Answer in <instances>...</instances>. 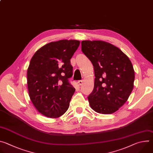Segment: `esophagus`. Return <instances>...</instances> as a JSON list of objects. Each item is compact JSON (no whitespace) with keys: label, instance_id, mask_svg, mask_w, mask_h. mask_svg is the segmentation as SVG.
Returning a JSON list of instances; mask_svg holds the SVG:
<instances>
[{"label":"esophagus","instance_id":"obj_1","mask_svg":"<svg viewBox=\"0 0 153 153\" xmlns=\"http://www.w3.org/2000/svg\"><path fill=\"white\" fill-rule=\"evenodd\" d=\"M78 83H79V85H82V83H83V81L82 80H79L78 81V82H77Z\"/></svg>","mask_w":153,"mask_h":153}]
</instances>
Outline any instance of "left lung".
Wrapping results in <instances>:
<instances>
[{
	"label": "left lung",
	"instance_id": "obj_1",
	"mask_svg": "<svg viewBox=\"0 0 153 153\" xmlns=\"http://www.w3.org/2000/svg\"><path fill=\"white\" fill-rule=\"evenodd\" d=\"M82 51L93 65L94 86L88 97L91 108L100 114L117 111L131 93L134 70L119 48L102 40L82 41Z\"/></svg>",
	"mask_w": 153,
	"mask_h": 153
}]
</instances>
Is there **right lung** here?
<instances>
[{
	"mask_svg": "<svg viewBox=\"0 0 153 153\" xmlns=\"http://www.w3.org/2000/svg\"><path fill=\"white\" fill-rule=\"evenodd\" d=\"M79 45L77 40L52 42L31 58L27 70L29 96L43 116L57 118L68 109L76 90L68 82L73 76L70 59Z\"/></svg>",
	"mask_w": 153,
	"mask_h": 153,
	"instance_id": "1",
	"label": "right lung"
}]
</instances>
